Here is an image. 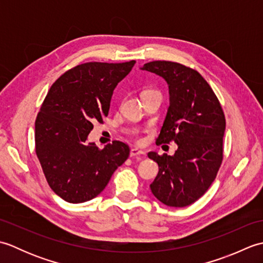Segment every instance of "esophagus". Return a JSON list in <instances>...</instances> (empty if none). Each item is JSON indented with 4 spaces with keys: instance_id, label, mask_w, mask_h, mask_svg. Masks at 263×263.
I'll use <instances>...</instances> for the list:
<instances>
[{
    "instance_id": "obj_1",
    "label": "esophagus",
    "mask_w": 263,
    "mask_h": 263,
    "mask_svg": "<svg viewBox=\"0 0 263 263\" xmlns=\"http://www.w3.org/2000/svg\"><path fill=\"white\" fill-rule=\"evenodd\" d=\"M144 155H146V153L138 148H132L130 152V157H138V156H144Z\"/></svg>"
}]
</instances>
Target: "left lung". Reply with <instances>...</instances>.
Wrapping results in <instances>:
<instances>
[{"mask_svg": "<svg viewBox=\"0 0 263 263\" xmlns=\"http://www.w3.org/2000/svg\"><path fill=\"white\" fill-rule=\"evenodd\" d=\"M142 70L168 83L170 107L156 143H177L174 156L149 153L159 171L150 184L160 202L186 206L205 193L219 171L226 120L209 83L198 71L171 61H153Z\"/></svg>", "mask_w": 263, "mask_h": 263, "instance_id": "left-lung-1", "label": "left lung"}]
</instances>
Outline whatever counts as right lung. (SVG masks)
Segmentation results:
<instances>
[{"instance_id": "add662e5", "label": "right lung", "mask_w": 263, "mask_h": 263, "mask_svg": "<svg viewBox=\"0 0 263 263\" xmlns=\"http://www.w3.org/2000/svg\"><path fill=\"white\" fill-rule=\"evenodd\" d=\"M135 63L79 64L64 72L44 99L35 122L36 155L48 185L66 202L97 197L130 155L124 142L99 149L86 140L92 123L108 115L115 87Z\"/></svg>"}]
</instances>
